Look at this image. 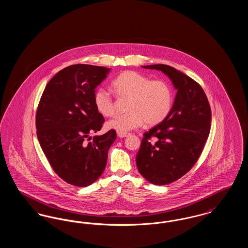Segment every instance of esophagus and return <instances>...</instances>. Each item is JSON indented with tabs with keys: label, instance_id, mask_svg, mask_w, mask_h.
Instances as JSON below:
<instances>
[{
	"label": "esophagus",
	"instance_id": "1",
	"mask_svg": "<svg viewBox=\"0 0 248 248\" xmlns=\"http://www.w3.org/2000/svg\"><path fill=\"white\" fill-rule=\"evenodd\" d=\"M117 136H118L120 139H123V138H126L129 136V133H126V132H117Z\"/></svg>",
	"mask_w": 248,
	"mask_h": 248
}]
</instances>
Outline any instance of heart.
<instances>
[{
	"instance_id": "obj_1",
	"label": "heart",
	"mask_w": 248,
	"mask_h": 248,
	"mask_svg": "<svg viewBox=\"0 0 248 248\" xmlns=\"http://www.w3.org/2000/svg\"><path fill=\"white\" fill-rule=\"evenodd\" d=\"M111 86L117 95L129 96V99L126 106L128 111L108 122L110 129L127 132L141 126L145 122L154 125L163 122L171 110L173 93L165 81H151L137 71H126L113 79ZM94 104L96 110L105 117H110L115 112L113 97L104 87L94 91Z\"/></svg>"
}]
</instances>
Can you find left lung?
I'll list each match as a JSON object with an SVG mask.
<instances>
[{"label": "left lung", "mask_w": 248, "mask_h": 248, "mask_svg": "<svg viewBox=\"0 0 248 248\" xmlns=\"http://www.w3.org/2000/svg\"><path fill=\"white\" fill-rule=\"evenodd\" d=\"M142 68L162 71L177 90L169 114L144 134L136 158L142 177L154 185H166L198 160L209 136L211 109L202 88L183 72L164 64Z\"/></svg>", "instance_id": "1"}]
</instances>
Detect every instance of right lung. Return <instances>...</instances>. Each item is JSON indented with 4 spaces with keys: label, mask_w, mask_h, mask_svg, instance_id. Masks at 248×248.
Instances as JSON below:
<instances>
[{
    "label": "right lung",
    "mask_w": 248,
    "mask_h": 248,
    "mask_svg": "<svg viewBox=\"0 0 248 248\" xmlns=\"http://www.w3.org/2000/svg\"><path fill=\"white\" fill-rule=\"evenodd\" d=\"M109 71L93 65L69 66L50 80L38 106L41 148L54 171L73 186L87 187L102 175L116 140L111 129L86 141L102 127L104 118L94 107V94Z\"/></svg>",
    "instance_id": "right-lung-1"
}]
</instances>
